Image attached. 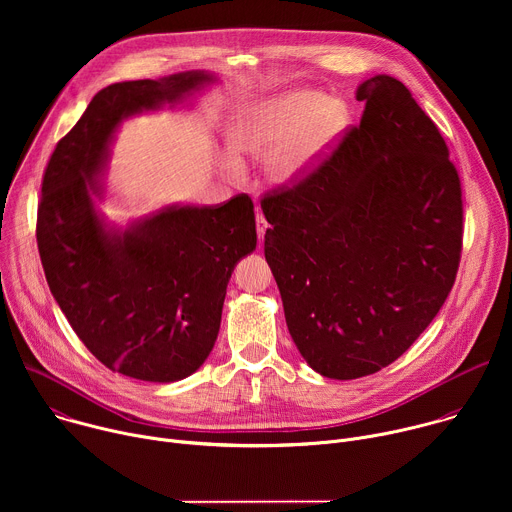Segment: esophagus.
<instances>
[{
  "mask_svg": "<svg viewBox=\"0 0 512 512\" xmlns=\"http://www.w3.org/2000/svg\"><path fill=\"white\" fill-rule=\"evenodd\" d=\"M257 237H259V241H263L265 239V233H267V229H269V225H267V221L263 218V214H259L257 212Z\"/></svg>",
  "mask_w": 512,
  "mask_h": 512,
  "instance_id": "34e87169",
  "label": "esophagus"
}]
</instances>
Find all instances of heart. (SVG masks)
I'll use <instances>...</instances> for the list:
<instances>
[{
    "mask_svg": "<svg viewBox=\"0 0 512 512\" xmlns=\"http://www.w3.org/2000/svg\"><path fill=\"white\" fill-rule=\"evenodd\" d=\"M350 109L338 97L312 89L285 91L247 105L229 127L231 148L221 154L227 176L245 172L241 156L265 158L263 174L273 188L306 180L344 135Z\"/></svg>",
    "mask_w": 512,
    "mask_h": 512,
    "instance_id": "obj_1",
    "label": "heart"
}]
</instances>
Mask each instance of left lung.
<instances>
[{
  "instance_id": "1",
  "label": "left lung",
  "mask_w": 512,
  "mask_h": 512,
  "mask_svg": "<svg viewBox=\"0 0 512 512\" xmlns=\"http://www.w3.org/2000/svg\"><path fill=\"white\" fill-rule=\"evenodd\" d=\"M360 125L298 186L261 208L265 259L310 367L350 381L397 360L444 306L462 251L448 145L407 87L362 81Z\"/></svg>"
}]
</instances>
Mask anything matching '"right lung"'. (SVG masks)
<instances>
[{"instance_id":"obj_1","label":"right lung","mask_w":512,"mask_h":512,"mask_svg":"<svg viewBox=\"0 0 512 512\" xmlns=\"http://www.w3.org/2000/svg\"><path fill=\"white\" fill-rule=\"evenodd\" d=\"M216 81L186 70L109 85L58 141L44 172L36 237L52 296L83 344L131 379L174 383L202 367L233 269L257 247L245 194L216 208L168 204L127 225L97 206L121 123L176 109Z\"/></svg>"}]
</instances>
